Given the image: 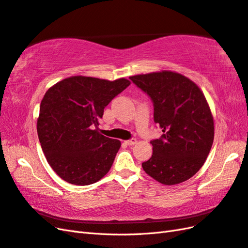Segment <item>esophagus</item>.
Segmentation results:
<instances>
[{"mask_svg": "<svg viewBox=\"0 0 248 248\" xmlns=\"http://www.w3.org/2000/svg\"><path fill=\"white\" fill-rule=\"evenodd\" d=\"M137 143V140L136 139H130V140H125V144H127V145H135Z\"/></svg>", "mask_w": 248, "mask_h": 248, "instance_id": "obj_1", "label": "esophagus"}]
</instances>
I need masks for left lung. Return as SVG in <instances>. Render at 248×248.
Returning <instances> with one entry per match:
<instances>
[{"label": "left lung", "mask_w": 248, "mask_h": 248, "mask_svg": "<svg viewBox=\"0 0 248 248\" xmlns=\"http://www.w3.org/2000/svg\"><path fill=\"white\" fill-rule=\"evenodd\" d=\"M153 103V120L162 129L151 140V157L144 171L158 183L172 186L199 171L214 140V120L203 93L189 78L163 71L130 77Z\"/></svg>", "instance_id": "1"}]
</instances>
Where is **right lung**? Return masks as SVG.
Instances as JSON below:
<instances>
[{"label": "right lung", "mask_w": 248, "mask_h": 248, "mask_svg": "<svg viewBox=\"0 0 248 248\" xmlns=\"http://www.w3.org/2000/svg\"><path fill=\"white\" fill-rule=\"evenodd\" d=\"M129 84L125 78L73 76L45 93L37 120L39 143L51 168L66 183L95 184L111 168L121 142L97 128L104 108Z\"/></svg>", "instance_id": "right-lung-1"}]
</instances>
